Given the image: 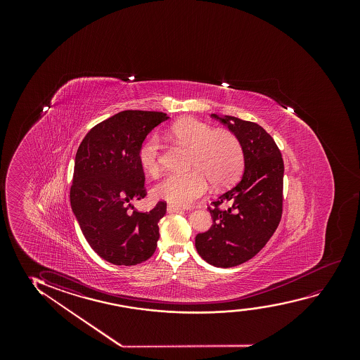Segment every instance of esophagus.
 <instances>
[{"instance_id": "esophagus-1", "label": "esophagus", "mask_w": 360, "mask_h": 360, "mask_svg": "<svg viewBox=\"0 0 360 360\" xmlns=\"http://www.w3.org/2000/svg\"><path fill=\"white\" fill-rule=\"evenodd\" d=\"M182 210V207H176V205H172V204H168L167 205V212L168 214H173V212H178Z\"/></svg>"}]
</instances>
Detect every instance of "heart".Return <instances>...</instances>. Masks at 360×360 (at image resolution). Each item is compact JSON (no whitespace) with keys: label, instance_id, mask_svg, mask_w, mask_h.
<instances>
[{"label":"heart","instance_id":"heart-1","mask_svg":"<svg viewBox=\"0 0 360 360\" xmlns=\"http://www.w3.org/2000/svg\"><path fill=\"white\" fill-rule=\"evenodd\" d=\"M165 135L192 150L187 172L168 174L153 188V195L174 204L188 205L202 197L212 181L215 186H227L241 173L245 162L243 148L235 134L214 129L194 118L173 123ZM161 143L158 136L148 138L139 153V162L148 176L160 172Z\"/></svg>","mask_w":360,"mask_h":360}]
</instances>
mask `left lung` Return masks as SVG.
<instances>
[{"label":"left lung","mask_w":360,"mask_h":360,"mask_svg":"<svg viewBox=\"0 0 360 360\" xmlns=\"http://www.w3.org/2000/svg\"><path fill=\"white\" fill-rule=\"evenodd\" d=\"M212 118L240 140L245 171L235 187L212 202V227L198 233L195 248L209 264L230 268L256 256L279 225L284 163L274 140L258 124L231 115L212 114Z\"/></svg>","instance_id":"left-lung-1"}]
</instances>
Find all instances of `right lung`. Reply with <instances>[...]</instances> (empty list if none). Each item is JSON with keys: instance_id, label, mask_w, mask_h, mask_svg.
I'll list each match as a JSON object with an SVG mask.
<instances>
[{"instance_id": "1", "label": "right lung", "mask_w": 360, "mask_h": 360, "mask_svg": "<svg viewBox=\"0 0 360 360\" xmlns=\"http://www.w3.org/2000/svg\"><path fill=\"white\" fill-rule=\"evenodd\" d=\"M168 118L124 110L91 129L76 153L71 209L89 246L115 266H135L156 251L166 202L148 212H128V205L146 195L139 162L143 140Z\"/></svg>"}]
</instances>
